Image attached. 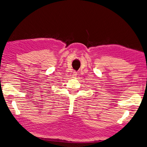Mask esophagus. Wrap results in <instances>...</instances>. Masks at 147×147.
I'll list each match as a JSON object with an SVG mask.
<instances>
[{
  "mask_svg": "<svg viewBox=\"0 0 147 147\" xmlns=\"http://www.w3.org/2000/svg\"><path fill=\"white\" fill-rule=\"evenodd\" d=\"M77 72L76 71H74V72L73 73V78H75V77H76L77 76Z\"/></svg>",
  "mask_w": 147,
  "mask_h": 147,
  "instance_id": "esophagus-1",
  "label": "esophagus"
}]
</instances>
